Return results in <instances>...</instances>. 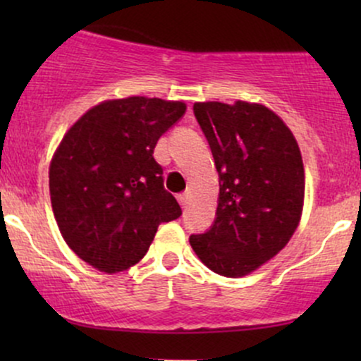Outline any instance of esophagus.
<instances>
[{"label": "esophagus", "mask_w": 361, "mask_h": 361, "mask_svg": "<svg viewBox=\"0 0 361 361\" xmlns=\"http://www.w3.org/2000/svg\"><path fill=\"white\" fill-rule=\"evenodd\" d=\"M188 198H190L188 192H185V193H180V195H178V202H180L181 207H186V204H188Z\"/></svg>", "instance_id": "34e87169"}]
</instances>
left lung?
<instances>
[{
    "instance_id": "left-lung-1",
    "label": "left lung",
    "mask_w": 361,
    "mask_h": 361,
    "mask_svg": "<svg viewBox=\"0 0 361 361\" xmlns=\"http://www.w3.org/2000/svg\"><path fill=\"white\" fill-rule=\"evenodd\" d=\"M219 173L215 222L192 235L198 259L217 275L239 279L287 246L299 227L305 173L295 135L261 103L197 102Z\"/></svg>"
}]
</instances>
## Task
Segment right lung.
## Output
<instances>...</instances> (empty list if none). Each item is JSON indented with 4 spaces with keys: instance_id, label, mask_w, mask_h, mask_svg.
I'll use <instances>...</instances> for the list:
<instances>
[{
    "instance_id": "right-lung-1",
    "label": "right lung",
    "mask_w": 361,
    "mask_h": 361,
    "mask_svg": "<svg viewBox=\"0 0 361 361\" xmlns=\"http://www.w3.org/2000/svg\"><path fill=\"white\" fill-rule=\"evenodd\" d=\"M185 102L105 100L69 127L49 166L52 212L82 261L118 273L144 258L161 222L181 215L163 186L154 147L183 117Z\"/></svg>"
}]
</instances>
